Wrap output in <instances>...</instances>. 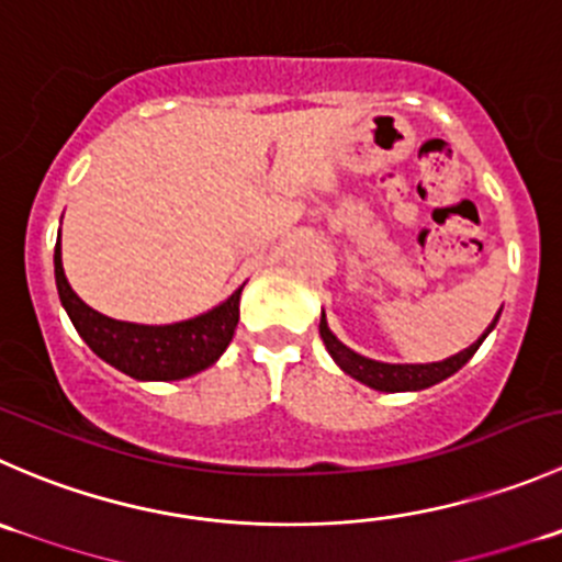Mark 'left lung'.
Returning <instances> with one entry per match:
<instances>
[{
	"mask_svg": "<svg viewBox=\"0 0 562 562\" xmlns=\"http://www.w3.org/2000/svg\"><path fill=\"white\" fill-rule=\"evenodd\" d=\"M499 313H503V310H499ZM499 313L494 315V321L488 324V329L483 331V335L477 337L470 348H464V351L442 359V362H426V364L379 362V359H370V357H362V353L351 351L346 342L337 340V335L329 329V324H326L324 313H321L318 331H321V340H324L326 351H329V357L335 359L337 368H340L342 373L351 375V379L362 381L364 386H370V390H379V392H417V390H428V386L439 384V381H445V379H450L453 373H459V370L464 368L472 357H475V351L481 348V342L486 340L488 331L497 326Z\"/></svg>",
	"mask_w": 562,
	"mask_h": 562,
	"instance_id": "1",
	"label": "left lung"
}]
</instances>
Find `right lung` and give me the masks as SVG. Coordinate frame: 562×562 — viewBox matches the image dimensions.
I'll use <instances>...</instances> for the list:
<instances>
[{
    "mask_svg": "<svg viewBox=\"0 0 562 562\" xmlns=\"http://www.w3.org/2000/svg\"><path fill=\"white\" fill-rule=\"evenodd\" d=\"M54 280L59 302L81 340L120 373L136 381H178L211 368L231 346L238 326L241 291H233L222 304L178 324L150 326L114 321L81 302L63 269V247H54Z\"/></svg>",
    "mask_w": 562,
    "mask_h": 562,
    "instance_id": "add662e5",
    "label": "right lung"
}]
</instances>
